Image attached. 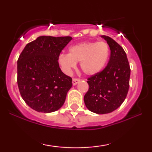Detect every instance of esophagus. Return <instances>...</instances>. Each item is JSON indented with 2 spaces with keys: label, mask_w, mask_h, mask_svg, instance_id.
Masks as SVG:
<instances>
[{
  "label": "esophagus",
  "mask_w": 152,
  "mask_h": 152,
  "mask_svg": "<svg viewBox=\"0 0 152 152\" xmlns=\"http://www.w3.org/2000/svg\"><path fill=\"white\" fill-rule=\"evenodd\" d=\"M72 85H73V86H75L76 84H77L79 82H80V80H79V79H75V78H74V79H72Z\"/></svg>",
  "instance_id": "34e87169"
}]
</instances>
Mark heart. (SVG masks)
Here are the masks:
<instances>
[{
  "label": "heart",
  "mask_w": 152,
  "mask_h": 152,
  "mask_svg": "<svg viewBox=\"0 0 152 152\" xmlns=\"http://www.w3.org/2000/svg\"><path fill=\"white\" fill-rule=\"evenodd\" d=\"M109 56V48L104 41H84L70 46L68 54L58 57V64L62 71L70 74L80 62V68L86 75H95L104 67Z\"/></svg>",
  "instance_id": "heart-1"
}]
</instances>
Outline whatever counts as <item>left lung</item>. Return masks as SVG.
I'll use <instances>...</instances> for the list:
<instances>
[{
    "instance_id": "1",
    "label": "left lung",
    "mask_w": 152,
    "mask_h": 152,
    "mask_svg": "<svg viewBox=\"0 0 152 152\" xmlns=\"http://www.w3.org/2000/svg\"><path fill=\"white\" fill-rule=\"evenodd\" d=\"M111 50V57L102 71L88 79V91L84 100L89 111L106 114L117 109L125 99L129 88L130 66L124 49L111 37L101 36Z\"/></svg>"
}]
</instances>
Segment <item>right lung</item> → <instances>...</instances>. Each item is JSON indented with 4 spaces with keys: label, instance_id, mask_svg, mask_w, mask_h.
Returning a JSON list of instances; mask_svg holds the SVG:
<instances>
[{
    "label": "right lung",
    "instance_id": "right-lung-1",
    "mask_svg": "<svg viewBox=\"0 0 152 152\" xmlns=\"http://www.w3.org/2000/svg\"><path fill=\"white\" fill-rule=\"evenodd\" d=\"M70 37H39L28 43L17 61V83L26 103L36 111L51 113L65 102L72 78L60 69L58 57Z\"/></svg>",
    "mask_w": 152,
    "mask_h": 152
}]
</instances>
